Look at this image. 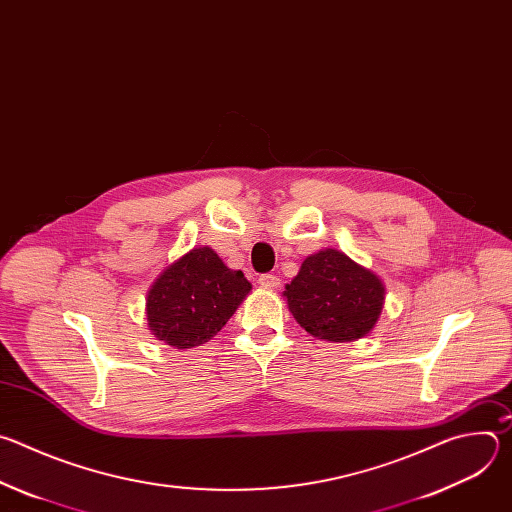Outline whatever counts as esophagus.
<instances>
[{
  "label": "esophagus",
  "mask_w": 512,
  "mask_h": 512,
  "mask_svg": "<svg viewBox=\"0 0 512 512\" xmlns=\"http://www.w3.org/2000/svg\"><path fill=\"white\" fill-rule=\"evenodd\" d=\"M257 283L263 287V289H277L279 287V277L277 275H271V273H265L257 279Z\"/></svg>",
  "instance_id": "esophagus-1"
}]
</instances>
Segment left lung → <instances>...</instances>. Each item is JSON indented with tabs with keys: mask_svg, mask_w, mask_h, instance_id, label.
<instances>
[{
	"mask_svg": "<svg viewBox=\"0 0 512 512\" xmlns=\"http://www.w3.org/2000/svg\"><path fill=\"white\" fill-rule=\"evenodd\" d=\"M283 298L296 322L314 338L354 342L369 336L385 306V285L377 273L338 249L308 255Z\"/></svg>",
	"mask_w": 512,
	"mask_h": 512,
	"instance_id": "8db88e82",
	"label": "left lung"
}]
</instances>
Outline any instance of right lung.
Returning <instances> with one entry per match:
<instances>
[{
	"instance_id": "add662e5",
	"label": "right lung",
	"mask_w": 512,
	"mask_h": 512,
	"mask_svg": "<svg viewBox=\"0 0 512 512\" xmlns=\"http://www.w3.org/2000/svg\"><path fill=\"white\" fill-rule=\"evenodd\" d=\"M251 283L210 247H194L162 269L145 298L152 334L178 350L208 342L229 322Z\"/></svg>"
}]
</instances>
